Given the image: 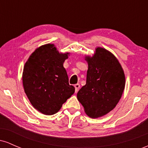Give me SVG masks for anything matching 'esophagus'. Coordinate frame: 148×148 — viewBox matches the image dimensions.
<instances>
[{"label": "esophagus", "mask_w": 148, "mask_h": 148, "mask_svg": "<svg viewBox=\"0 0 148 148\" xmlns=\"http://www.w3.org/2000/svg\"><path fill=\"white\" fill-rule=\"evenodd\" d=\"M74 87H75V91L76 92H77L78 91H79V88H80V84H76L74 85Z\"/></svg>", "instance_id": "esophagus-1"}]
</instances>
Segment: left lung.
Returning <instances> with one entry per match:
<instances>
[{"label": "left lung", "instance_id": "left-lung-1", "mask_svg": "<svg viewBox=\"0 0 148 148\" xmlns=\"http://www.w3.org/2000/svg\"><path fill=\"white\" fill-rule=\"evenodd\" d=\"M88 69L86 84L77 93V99L90 118L107 114L115 108L125 89V76L121 65L111 53L96 49L92 57H86Z\"/></svg>", "mask_w": 148, "mask_h": 148}]
</instances>
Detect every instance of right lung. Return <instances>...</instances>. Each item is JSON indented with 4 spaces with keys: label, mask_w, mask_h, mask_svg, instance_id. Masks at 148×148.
Returning <instances> with one entry per match:
<instances>
[{
    "label": "right lung",
    "mask_w": 148,
    "mask_h": 148,
    "mask_svg": "<svg viewBox=\"0 0 148 148\" xmlns=\"http://www.w3.org/2000/svg\"><path fill=\"white\" fill-rule=\"evenodd\" d=\"M68 54L60 53L53 45L48 44L37 49L25 62V92L34 108L43 114L56 113L75 92L63 67Z\"/></svg>",
    "instance_id": "obj_1"
}]
</instances>
